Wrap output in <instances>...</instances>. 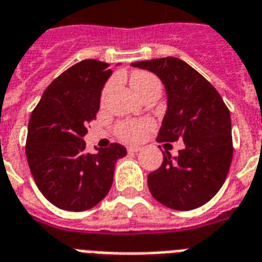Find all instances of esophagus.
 Masks as SVG:
<instances>
[{
  "label": "esophagus",
  "instance_id": "34e87169",
  "mask_svg": "<svg viewBox=\"0 0 262 262\" xmlns=\"http://www.w3.org/2000/svg\"><path fill=\"white\" fill-rule=\"evenodd\" d=\"M141 150V147L139 146H129V147H127V151L129 152V154H134V152H138Z\"/></svg>",
  "mask_w": 262,
  "mask_h": 262
}]
</instances>
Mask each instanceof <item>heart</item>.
I'll return each instance as SVG.
<instances>
[{
	"instance_id": "obj_1",
	"label": "heart",
	"mask_w": 262,
	"mask_h": 262,
	"mask_svg": "<svg viewBox=\"0 0 262 262\" xmlns=\"http://www.w3.org/2000/svg\"><path fill=\"white\" fill-rule=\"evenodd\" d=\"M129 83L138 95L144 96L151 91H161L160 79L156 75L143 70H137L129 77ZM111 89V83L106 85L102 91V97L108 93ZM151 120L148 119H141V120H125L119 123L116 127V135L123 142H137L151 128Z\"/></svg>"
}]
</instances>
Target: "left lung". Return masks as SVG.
Here are the masks:
<instances>
[{"label": "left lung", "mask_w": 262, "mask_h": 262, "mask_svg": "<svg viewBox=\"0 0 262 262\" xmlns=\"http://www.w3.org/2000/svg\"><path fill=\"white\" fill-rule=\"evenodd\" d=\"M164 82L167 110L157 142L184 141V148L164 161L147 177L148 189L161 204L194 210L221 189L233 160L230 111L217 91L193 68L167 56L133 63Z\"/></svg>", "instance_id": "1"}]
</instances>
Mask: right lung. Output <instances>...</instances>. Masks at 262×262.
<instances>
[{
    "label": "right lung",
    "mask_w": 262,
    "mask_h": 262,
    "mask_svg": "<svg viewBox=\"0 0 262 262\" xmlns=\"http://www.w3.org/2000/svg\"><path fill=\"white\" fill-rule=\"evenodd\" d=\"M110 64L81 60L52 81L32 111L25 154L37 188L48 202L66 211H85L105 198L115 164L127 154L112 143L85 151L86 125L100 110V96L110 78Z\"/></svg>",
    "instance_id": "right-lung-1"
}]
</instances>
